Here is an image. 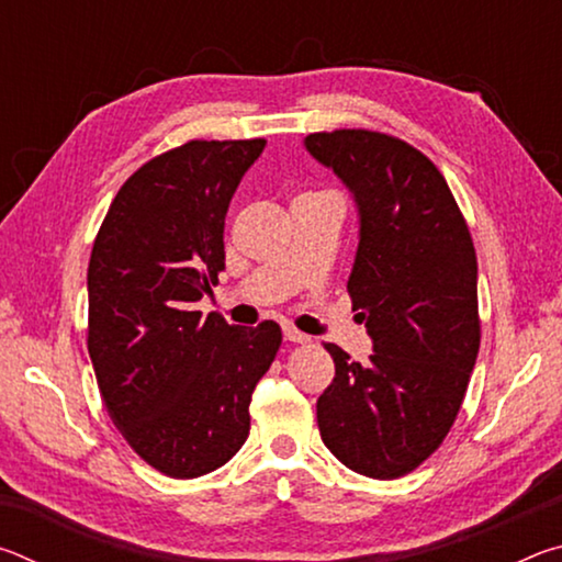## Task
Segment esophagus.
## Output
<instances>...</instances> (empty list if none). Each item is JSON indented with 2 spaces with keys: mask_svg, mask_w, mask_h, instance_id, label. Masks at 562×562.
<instances>
[{
  "mask_svg": "<svg viewBox=\"0 0 562 562\" xmlns=\"http://www.w3.org/2000/svg\"><path fill=\"white\" fill-rule=\"evenodd\" d=\"M282 335H284V339L292 341V345H307V341H310L307 335H302V331H297L294 327H284Z\"/></svg>",
  "mask_w": 562,
  "mask_h": 562,
  "instance_id": "obj_1",
  "label": "esophagus"
}]
</instances>
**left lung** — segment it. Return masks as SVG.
I'll return each mask as SVG.
<instances>
[{
    "label": "left lung",
    "mask_w": 562,
    "mask_h": 562,
    "mask_svg": "<svg viewBox=\"0 0 562 562\" xmlns=\"http://www.w3.org/2000/svg\"><path fill=\"white\" fill-rule=\"evenodd\" d=\"M304 148L355 198L347 290L374 349L359 364L325 345L335 382L317 398L319 434L347 469L398 479L446 439L479 357L473 240L439 168L404 140L341 128Z\"/></svg>",
    "instance_id": "8db88e82"
}]
</instances>
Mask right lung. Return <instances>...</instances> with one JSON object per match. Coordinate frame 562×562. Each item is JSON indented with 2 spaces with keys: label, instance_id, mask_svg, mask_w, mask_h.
<instances>
[{
  "label": "right lung",
  "instance_id": "1",
  "mask_svg": "<svg viewBox=\"0 0 562 562\" xmlns=\"http://www.w3.org/2000/svg\"><path fill=\"white\" fill-rule=\"evenodd\" d=\"M265 148L190 140L113 198L89 260V355L111 422L173 479L221 469L250 434V402L280 325L233 327L195 302L225 268V215Z\"/></svg>",
  "mask_w": 562,
  "mask_h": 562
}]
</instances>
